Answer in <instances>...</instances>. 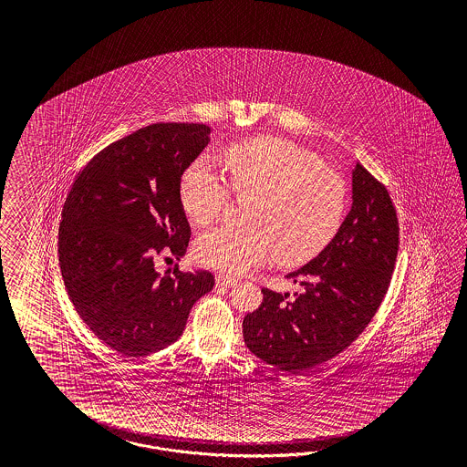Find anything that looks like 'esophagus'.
<instances>
[{"mask_svg":"<svg viewBox=\"0 0 467 467\" xmlns=\"http://www.w3.org/2000/svg\"><path fill=\"white\" fill-rule=\"evenodd\" d=\"M238 283L234 277H229V275H224V274H217L215 275V284L219 285V287H231V285H234V284Z\"/></svg>","mask_w":467,"mask_h":467,"instance_id":"34e87169","label":"esophagus"}]
</instances>
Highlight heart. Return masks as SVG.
I'll return each mask as SVG.
<instances>
[{"label":"heart","mask_w":467,"mask_h":467,"mask_svg":"<svg viewBox=\"0 0 467 467\" xmlns=\"http://www.w3.org/2000/svg\"><path fill=\"white\" fill-rule=\"evenodd\" d=\"M224 176L209 159L184 170L180 193L197 226H211L227 207L231 190L252 198L246 227H219L200 236L197 260L211 269L241 274L270 254L283 265H299L320 254L336 236L348 203L337 171L308 150L275 137L231 145Z\"/></svg>","instance_id":"1"}]
</instances>
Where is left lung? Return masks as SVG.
<instances>
[{
    "label": "left lung",
    "mask_w": 467,
    "mask_h": 467,
    "mask_svg": "<svg viewBox=\"0 0 467 467\" xmlns=\"http://www.w3.org/2000/svg\"><path fill=\"white\" fill-rule=\"evenodd\" d=\"M399 250L397 213L387 188L359 162L353 205L337 234L285 277L303 285L287 299L262 289L243 320L246 348L284 371L301 373L342 353L367 328L387 295Z\"/></svg>",
    "instance_id": "8db88e82"
}]
</instances>
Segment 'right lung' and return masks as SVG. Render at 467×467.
I'll return each instance as SVG.
<instances>
[{"label":"right lung","instance_id":"right-lung-1","mask_svg":"<svg viewBox=\"0 0 467 467\" xmlns=\"http://www.w3.org/2000/svg\"><path fill=\"white\" fill-rule=\"evenodd\" d=\"M211 128L156 123L92 157L65 200L57 254L71 303L87 327L123 356L180 339L195 301L213 287L207 270L161 275L154 260H180L192 229L180 183Z\"/></svg>","mask_w":467,"mask_h":467}]
</instances>
